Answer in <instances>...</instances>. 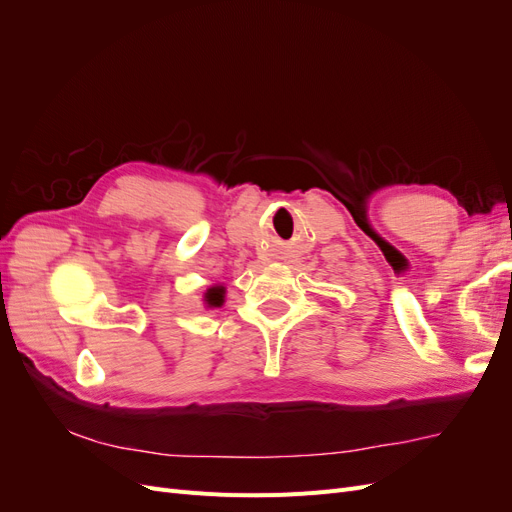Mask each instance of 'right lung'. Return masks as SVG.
<instances>
[{"label": "right lung", "instance_id": "add662e5", "mask_svg": "<svg viewBox=\"0 0 512 512\" xmlns=\"http://www.w3.org/2000/svg\"><path fill=\"white\" fill-rule=\"evenodd\" d=\"M205 299L211 307H220L224 303V288H209Z\"/></svg>", "mask_w": 512, "mask_h": 512}]
</instances>
